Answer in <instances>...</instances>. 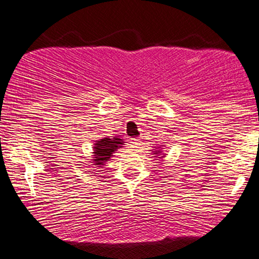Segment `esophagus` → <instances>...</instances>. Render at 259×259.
<instances>
[{"instance_id": "1", "label": "esophagus", "mask_w": 259, "mask_h": 259, "mask_svg": "<svg viewBox=\"0 0 259 259\" xmlns=\"http://www.w3.org/2000/svg\"><path fill=\"white\" fill-rule=\"evenodd\" d=\"M129 143H130V146H132V148H140L141 146H142V141L139 139H130Z\"/></svg>"}]
</instances>
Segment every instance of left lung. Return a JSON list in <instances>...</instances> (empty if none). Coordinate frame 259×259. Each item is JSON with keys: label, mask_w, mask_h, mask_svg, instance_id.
I'll return each instance as SVG.
<instances>
[{"label": "left lung", "mask_w": 259, "mask_h": 259, "mask_svg": "<svg viewBox=\"0 0 259 259\" xmlns=\"http://www.w3.org/2000/svg\"><path fill=\"white\" fill-rule=\"evenodd\" d=\"M158 148H161V149H162V147H158ZM158 148H156V149H153L154 151H153V155H156V156H154V157H157V158H161V160H162V158H163L164 157V154H162L161 155L160 154L162 153V150H160V149H158ZM161 155V156L160 157L159 155ZM159 156L160 157L158 158V156Z\"/></svg>", "instance_id": "obj_1"}]
</instances>
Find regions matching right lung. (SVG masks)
<instances>
[{
  "instance_id": "right-lung-1",
  "label": "right lung",
  "mask_w": 259,
  "mask_h": 259,
  "mask_svg": "<svg viewBox=\"0 0 259 259\" xmlns=\"http://www.w3.org/2000/svg\"><path fill=\"white\" fill-rule=\"evenodd\" d=\"M122 139L119 137H113V139H109V137H103V139L96 141L94 144V155H92V162L91 163L96 165V167H102L105 164V162L110 160V157L113 156V153L119 148H122L123 144ZM95 170V169H94Z\"/></svg>"
}]
</instances>
